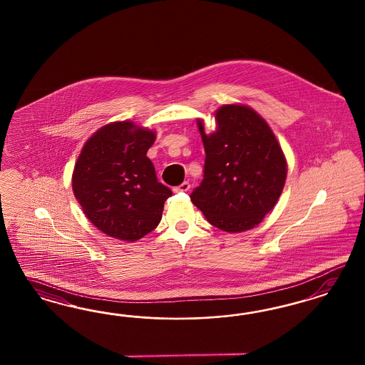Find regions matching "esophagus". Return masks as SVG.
<instances>
[{"mask_svg":"<svg viewBox=\"0 0 365 365\" xmlns=\"http://www.w3.org/2000/svg\"><path fill=\"white\" fill-rule=\"evenodd\" d=\"M190 190V183L188 182H183V183H180L179 186L177 187H174V191L178 192V191H188Z\"/></svg>","mask_w":365,"mask_h":365,"instance_id":"1","label":"esophagus"}]
</instances>
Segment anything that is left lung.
<instances>
[{
    "mask_svg": "<svg viewBox=\"0 0 365 365\" xmlns=\"http://www.w3.org/2000/svg\"><path fill=\"white\" fill-rule=\"evenodd\" d=\"M217 131L199 133L203 179L190 198L212 226L229 232L253 229L274 207L287 179V160L267 123L252 108L223 106Z\"/></svg>",
    "mask_w": 365,
    "mask_h": 365,
    "instance_id": "1",
    "label": "left lung"
}]
</instances>
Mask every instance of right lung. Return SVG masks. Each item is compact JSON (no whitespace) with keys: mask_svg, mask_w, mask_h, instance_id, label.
<instances>
[{"mask_svg":"<svg viewBox=\"0 0 365 365\" xmlns=\"http://www.w3.org/2000/svg\"><path fill=\"white\" fill-rule=\"evenodd\" d=\"M154 142V133L133 122H116L84 144L72 187L87 218L104 234L133 242L162 220L173 191L158 182L147 158Z\"/></svg>","mask_w":365,"mask_h":365,"instance_id":"obj_1","label":"right lung"}]
</instances>
